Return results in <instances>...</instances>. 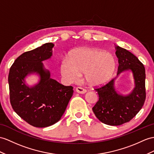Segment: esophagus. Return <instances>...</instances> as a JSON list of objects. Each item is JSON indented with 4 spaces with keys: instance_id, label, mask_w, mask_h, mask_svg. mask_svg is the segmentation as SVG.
<instances>
[{
    "instance_id": "34e87169",
    "label": "esophagus",
    "mask_w": 154,
    "mask_h": 154,
    "mask_svg": "<svg viewBox=\"0 0 154 154\" xmlns=\"http://www.w3.org/2000/svg\"><path fill=\"white\" fill-rule=\"evenodd\" d=\"M76 91L77 93H80V94H84V93H85L86 92H87V90L84 89V88H80V87L76 88Z\"/></svg>"
}]
</instances>
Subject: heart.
Segmentation results:
<instances>
[{
    "label": "heart",
    "instance_id": "heart-1",
    "mask_svg": "<svg viewBox=\"0 0 154 154\" xmlns=\"http://www.w3.org/2000/svg\"><path fill=\"white\" fill-rule=\"evenodd\" d=\"M117 61L114 56L96 48H80L71 51L68 58L63 59L62 76L69 82H76L84 72L86 82L99 86L109 81L115 72Z\"/></svg>",
    "mask_w": 154,
    "mask_h": 154
}]
</instances>
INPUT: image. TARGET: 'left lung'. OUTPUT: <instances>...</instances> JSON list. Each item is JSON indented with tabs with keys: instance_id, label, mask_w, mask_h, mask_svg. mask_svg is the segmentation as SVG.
<instances>
[{
	"instance_id": "8db88e82",
	"label": "left lung",
	"mask_w": 154,
	"mask_h": 154,
	"mask_svg": "<svg viewBox=\"0 0 154 154\" xmlns=\"http://www.w3.org/2000/svg\"><path fill=\"white\" fill-rule=\"evenodd\" d=\"M118 58L117 77L96 89L99 100L92 110L97 119L104 124L117 126L129 122L140 110L146 99L145 68L135 55L126 49L116 46ZM131 70L135 87L129 94H122L115 89V80L119 75Z\"/></svg>"
}]
</instances>
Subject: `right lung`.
Returning <instances> with one entry per match:
<instances>
[{
	"instance_id": "right-lung-1",
	"label": "right lung",
	"mask_w": 154,
	"mask_h": 154,
	"mask_svg": "<svg viewBox=\"0 0 154 154\" xmlns=\"http://www.w3.org/2000/svg\"><path fill=\"white\" fill-rule=\"evenodd\" d=\"M54 44L46 43L25 52L10 69L8 84L11 105L16 114L36 127H46L60 120L73 94L72 86H65L50 77L43 61L50 59ZM31 74L39 77L30 86L25 78Z\"/></svg>"
}]
</instances>
